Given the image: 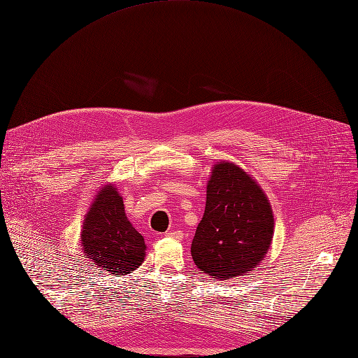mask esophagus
<instances>
[{"instance_id": "esophagus-1", "label": "esophagus", "mask_w": 358, "mask_h": 358, "mask_svg": "<svg viewBox=\"0 0 358 358\" xmlns=\"http://www.w3.org/2000/svg\"><path fill=\"white\" fill-rule=\"evenodd\" d=\"M166 237L176 238V240H181V238H182V232L178 231V229H171V231L166 232Z\"/></svg>"}]
</instances>
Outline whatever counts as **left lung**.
Wrapping results in <instances>:
<instances>
[{
    "mask_svg": "<svg viewBox=\"0 0 358 358\" xmlns=\"http://www.w3.org/2000/svg\"><path fill=\"white\" fill-rule=\"evenodd\" d=\"M273 222L271 201L257 181L236 162H216L192 243L196 266L220 281L255 271L271 247Z\"/></svg>",
    "mask_w": 358,
    "mask_h": 358,
    "instance_id": "obj_1",
    "label": "left lung"
}]
</instances>
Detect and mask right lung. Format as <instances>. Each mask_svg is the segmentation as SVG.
Wrapping results in <instances>:
<instances>
[{
    "label": "right lung",
    "instance_id": "add662e5",
    "mask_svg": "<svg viewBox=\"0 0 358 358\" xmlns=\"http://www.w3.org/2000/svg\"><path fill=\"white\" fill-rule=\"evenodd\" d=\"M80 243L85 257L108 273L124 276L143 263L145 238L129 221L114 184L106 182L95 194L85 215Z\"/></svg>",
    "mask_w": 358,
    "mask_h": 358
}]
</instances>
